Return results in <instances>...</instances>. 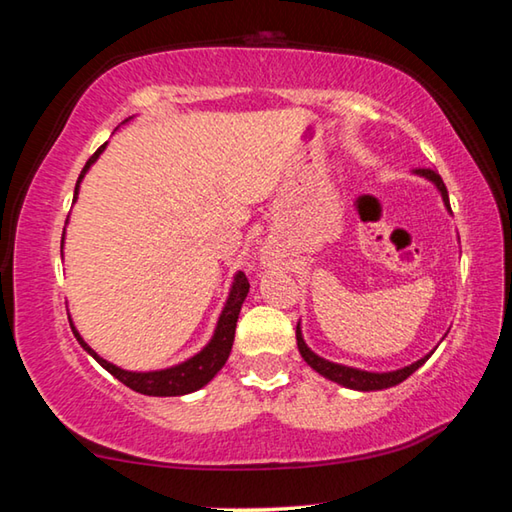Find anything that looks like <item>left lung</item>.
<instances>
[{"mask_svg":"<svg viewBox=\"0 0 512 512\" xmlns=\"http://www.w3.org/2000/svg\"><path fill=\"white\" fill-rule=\"evenodd\" d=\"M418 176H424L427 180H431L433 185L438 187V192L443 194V201L447 205V210L452 212V207H449V196H447V187L443 183V178L438 176L433 169H415ZM296 341H298V350L302 354V359L307 361V366L314 368L318 375H323L329 381H336V384H341L345 388H352V391H381V388H391L402 384V381L413 375L415 370H418L424 361L431 357V352L427 357H422L420 361L411 363V366H404L400 370H393V372H368V370H359V368H350V366H341V363H334V361H327L323 357H318L316 352H311L307 348L305 339H302V332H300V325L296 327Z\"/></svg>","mask_w":512,"mask_h":512,"instance_id":"8db88e82","label":"left lung"}]
</instances>
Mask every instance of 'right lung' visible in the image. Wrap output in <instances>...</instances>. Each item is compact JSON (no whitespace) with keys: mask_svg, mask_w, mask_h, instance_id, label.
<instances>
[{"mask_svg":"<svg viewBox=\"0 0 512 512\" xmlns=\"http://www.w3.org/2000/svg\"><path fill=\"white\" fill-rule=\"evenodd\" d=\"M106 149V144L99 146L97 151H94L92 158L85 162V167L81 171L79 180H76V187H74V201L76 196H79V185L85 176V171L90 169L92 162H97L99 155ZM63 239H65V230H63ZM248 277L244 273H237L235 275V282H232V289H230V296L228 302H225V307L221 311V318L219 323H216L214 329V336L212 341L205 345V348L194 354L192 359H187L183 363H178V366L167 368V370H153V372H131V370H121L117 366H112L106 359H101L97 352H94L88 343L81 339V334L76 332V327L72 325V332L76 336V341L83 345V350H88V354H92L94 359H97L103 368H106L112 377H117L121 384H126L128 388H133L135 393H142V395H155V397H173V395H187V393H194L198 388H203L207 381H210L216 372H219L225 361L230 357V350H232V343H235V327H237V318H239V311L241 305H244V300L248 296Z\"/></svg>","mask_w":512,"mask_h":512,"instance_id":"add662e5","label":"right lung"}]
</instances>
